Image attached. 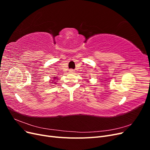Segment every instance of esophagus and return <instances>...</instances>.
<instances>
[{"mask_svg":"<svg viewBox=\"0 0 150 150\" xmlns=\"http://www.w3.org/2000/svg\"><path fill=\"white\" fill-rule=\"evenodd\" d=\"M69 72L70 73H74V70H72V69L69 70Z\"/></svg>","mask_w":150,"mask_h":150,"instance_id":"1","label":"esophagus"}]
</instances>
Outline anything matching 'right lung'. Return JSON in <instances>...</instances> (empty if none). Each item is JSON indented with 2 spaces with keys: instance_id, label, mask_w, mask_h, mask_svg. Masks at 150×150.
I'll list each match as a JSON object with an SVG mask.
<instances>
[{
  "instance_id": "1",
  "label": "right lung",
  "mask_w": 150,
  "mask_h": 150,
  "mask_svg": "<svg viewBox=\"0 0 150 150\" xmlns=\"http://www.w3.org/2000/svg\"><path fill=\"white\" fill-rule=\"evenodd\" d=\"M54 78V79H55V78ZM55 83H54V84H55Z\"/></svg>"
}]
</instances>
